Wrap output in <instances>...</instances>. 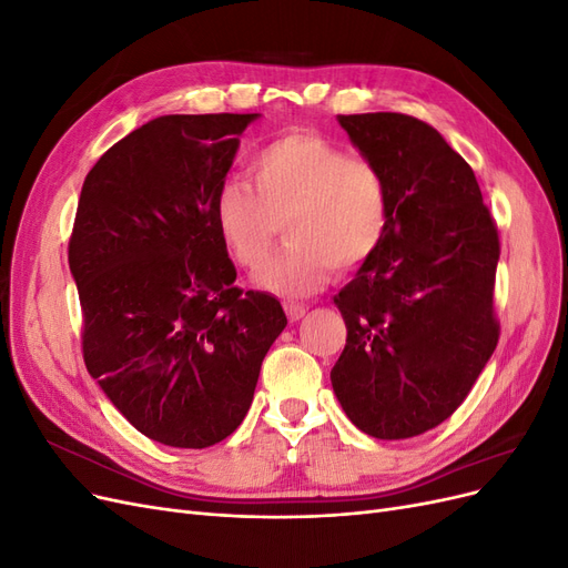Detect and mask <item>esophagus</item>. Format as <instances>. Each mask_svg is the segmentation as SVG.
Returning <instances> with one entry per match:
<instances>
[{
    "mask_svg": "<svg viewBox=\"0 0 568 568\" xmlns=\"http://www.w3.org/2000/svg\"><path fill=\"white\" fill-rule=\"evenodd\" d=\"M284 311H286L288 322H298V320L305 315L307 307H305V305H301V303H286V305H284Z\"/></svg>",
    "mask_w": 568,
    "mask_h": 568,
    "instance_id": "esophagus-1",
    "label": "esophagus"
}]
</instances>
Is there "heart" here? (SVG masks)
I'll list each match as a JSON object with an SVG mask.
<instances>
[{
	"mask_svg": "<svg viewBox=\"0 0 568 568\" xmlns=\"http://www.w3.org/2000/svg\"><path fill=\"white\" fill-rule=\"evenodd\" d=\"M251 178H227L213 199V220L232 261L261 267L282 222L288 246L261 272L272 294L311 296L379 251L390 222V189L382 168L317 132H288L251 161Z\"/></svg>",
	"mask_w": 568,
	"mask_h": 568,
	"instance_id": "obj_1",
	"label": "heart"
}]
</instances>
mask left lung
Instances as JSON below:
<instances>
[{
  "label": "left lung",
  "mask_w": 568,
  "mask_h": 568,
  "mask_svg": "<svg viewBox=\"0 0 568 568\" xmlns=\"http://www.w3.org/2000/svg\"><path fill=\"white\" fill-rule=\"evenodd\" d=\"M390 189L384 242L334 303L346 348L332 386L372 438L419 436L448 419L490 359L500 239L474 170L424 120L338 115Z\"/></svg>",
  "instance_id": "8db88e82"
}]
</instances>
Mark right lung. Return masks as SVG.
Returning <instances> with one entry per match:
<instances>
[{
	"label": "right lung",
	"mask_w": 568,
	"mask_h": 568,
	"mask_svg": "<svg viewBox=\"0 0 568 568\" xmlns=\"http://www.w3.org/2000/svg\"><path fill=\"white\" fill-rule=\"evenodd\" d=\"M257 113L161 115L84 178L68 265L92 379L136 432L201 450L244 422L280 301L234 286L213 220L239 136Z\"/></svg>",
	"instance_id": "add662e5"
}]
</instances>
